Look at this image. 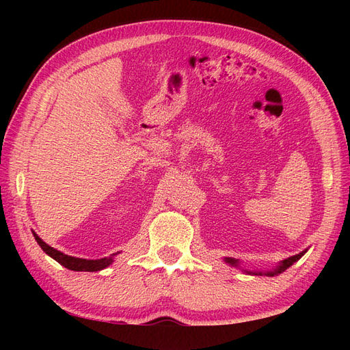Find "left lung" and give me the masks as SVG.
I'll use <instances>...</instances> for the list:
<instances>
[{"mask_svg": "<svg viewBox=\"0 0 350 350\" xmlns=\"http://www.w3.org/2000/svg\"><path fill=\"white\" fill-rule=\"evenodd\" d=\"M304 254H306V251H302V252H299V254H296V256H293V257H288V258H286V260H282L281 262V265L277 267V269L275 271H271V272H265L267 277H273V275H278V273H281V272H284L287 267H290L292 266L296 260H299ZM228 263H232V265H236L237 263V260H234V258H226ZM250 273H252V272H250ZM254 275H262V272H258V273H256L254 272Z\"/></svg>", "mask_w": 350, "mask_h": 350, "instance_id": "obj_1", "label": "left lung"}]
</instances>
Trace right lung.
Returning <instances> with one entry per match:
<instances>
[{
	"label": "right lung",
	"mask_w": 350,
	"mask_h": 350,
	"mask_svg": "<svg viewBox=\"0 0 350 350\" xmlns=\"http://www.w3.org/2000/svg\"><path fill=\"white\" fill-rule=\"evenodd\" d=\"M37 243L40 245V248L46 252L49 257H52L54 260H57L58 263L63 265L64 267H68L70 271H87V272H94V271H100L105 269L107 266H109L113 263V256L111 257H105V258H99V260H87V258H78V257H72L68 254H63V252L57 251L55 248L49 247L48 243H44L39 236L36 233H33Z\"/></svg>",
	"instance_id": "add662e5"
}]
</instances>
